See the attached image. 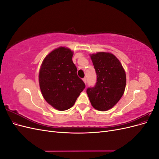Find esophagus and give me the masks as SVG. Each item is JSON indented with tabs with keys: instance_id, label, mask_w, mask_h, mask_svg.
<instances>
[{
	"instance_id": "1",
	"label": "esophagus",
	"mask_w": 159,
	"mask_h": 159,
	"mask_svg": "<svg viewBox=\"0 0 159 159\" xmlns=\"http://www.w3.org/2000/svg\"><path fill=\"white\" fill-rule=\"evenodd\" d=\"M83 81H84V82L85 84H86V82H87V79H86V78H84L83 79Z\"/></svg>"
}]
</instances>
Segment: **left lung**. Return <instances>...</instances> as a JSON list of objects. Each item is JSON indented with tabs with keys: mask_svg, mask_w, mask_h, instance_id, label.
Masks as SVG:
<instances>
[{
	"mask_svg": "<svg viewBox=\"0 0 159 159\" xmlns=\"http://www.w3.org/2000/svg\"><path fill=\"white\" fill-rule=\"evenodd\" d=\"M97 74L94 87L87 89L91 105L97 110L111 109L121 98L126 86V74L113 54L98 52L90 55Z\"/></svg>",
	"mask_w": 159,
	"mask_h": 159,
	"instance_id": "1",
	"label": "left lung"
}]
</instances>
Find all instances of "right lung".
Instances as JSON below:
<instances>
[{
    "label": "right lung",
    "instance_id": "add662e5",
    "mask_svg": "<svg viewBox=\"0 0 159 159\" xmlns=\"http://www.w3.org/2000/svg\"><path fill=\"white\" fill-rule=\"evenodd\" d=\"M73 54L68 48H57L46 56L39 71L43 97L59 111L73 106L85 88L82 80L77 75V68L72 61Z\"/></svg>",
    "mask_w": 159,
    "mask_h": 159
}]
</instances>
